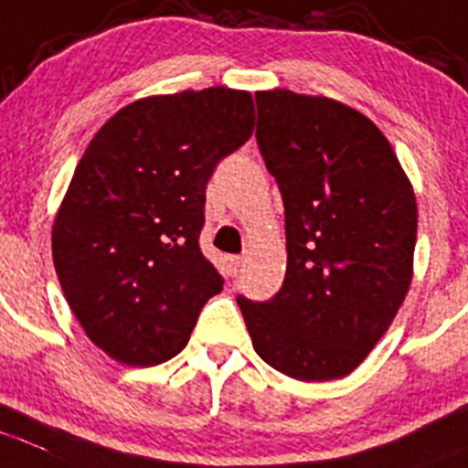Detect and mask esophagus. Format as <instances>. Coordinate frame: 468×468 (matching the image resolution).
<instances>
[{
	"instance_id": "34e87169",
	"label": "esophagus",
	"mask_w": 468,
	"mask_h": 468,
	"mask_svg": "<svg viewBox=\"0 0 468 468\" xmlns=\"http://www.w3.org/2000/svg\"><path fill=\"white\" fill-rule=\"evenodd\" d=\"M242 265H244L242 256H229V259H226V268H229L230 277H238V274L242 272Z\"/></svg>"
}]
</instances>
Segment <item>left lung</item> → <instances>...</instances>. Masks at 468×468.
Wrapping results in <instances>:
<instances>
[{"label":"left lung","mask_w":468,"mask_h":468,"mask_svg":"<svg viewBox=\"0 0 468 468\" xmlns=\"http://www.w3.org/2000/svg\"><path fill=\"white\" fill-rule=\"evenodd\" d=\"M256 108L288 263L274 298L238 304L270 367L333 381L369 356L409 293L416 196L386 135L353 108L288 90L256 91Z\"/></svg>","instance_id":"obj_1"}]
</instances>
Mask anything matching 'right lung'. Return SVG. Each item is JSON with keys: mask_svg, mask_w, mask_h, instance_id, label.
<instances>
[{"mask_svg": "<svg viewBox=\"0 0 468 468\" xmlns=\"http://www.w3.org/2000/svg\"><path fill=\"white\" fill-rule=\"evenodd\" d=\"M249 91L209 87L122 108L78 161L52 226L67 303L96 346L154 367L186 346L224 277L200 251L205 189L251 138Z\"/></svg>", "mask_w": 468, "mask_h": 468, "instance_id": "add662e5", "label": "right lung"}]
</instances>
